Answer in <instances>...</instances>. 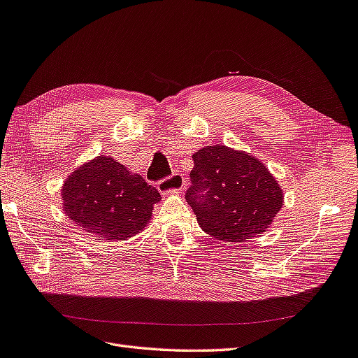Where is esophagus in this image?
<instances>
[{
  "mask_svg": "<svg viewBox=\"0 0 358 358\" xmlns=\"http://www.w3.org/2000/svg\"><path fill=\"white\" fill-rule=\"evenodd\" d=\"M159 190L162 194H180L182 189H185V177L181 176V173L176 172L172 173L171 177L160 180L159 181Z\"/></svg>",
  "mask_w": 358,
  "mask_h": 358,
  "instance_id": "obj_1",
  "label": "esophagus"
}]
</instances>
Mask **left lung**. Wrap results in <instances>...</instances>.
Wrapping results in <instances>:
<instances>
[{"label":"left lung","instance_id":"obj_1","mask_svg":"<svg viewBox=\"0 0 358 358\" xmlns=\"http://www.w3.org/2000/svg\"><path fill=\"white\" fill-rule=\"evenodd\" d=\"M192 159L186 201L207 235L238 244L270 227L284 194L267 166L224 145L201 148Z\"/></svg>","mask_w":358,"mask_h":358}]
</instances>
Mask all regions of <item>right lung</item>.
Listing matches in <instances>:
<instances>
[{
    "label": "right lung",
    "instance_id": "add662e5",
    "mask_svg": "<svg viewBox=\"0 0 358 358\" xmlns=\"http://www.w3.org/2000/svg\"><path fill=\"white\" fill-rule=\"evenodd\" d=\"M62 207L74 224L103 241L140 234L160 201L159 190L113 157H96L74 171L62 186Z\"/></svg>",
    "mask_w": 358,
    "mask_h": 358
}]
</instances>
